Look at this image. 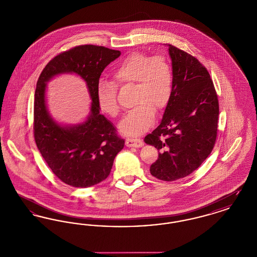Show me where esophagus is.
Returning a JSON list of instances; mask_svg holds the SVG:
<instances>
[{
    "label": "esophagus",
    "mask_w": 257,
    "mask_h": 257,
    "mask_svg": "<svg viewBox=\"0 0 257 257\" xmlns=\"http://www.w3.org/2000/svg\"><path fill=\"white\" fill-rule=\"evenodd\" d=\"M125 144H126V147H142L144 146L143 141L137 138H128Z\"/></svg>",
    "instance_id": "esophagus-1"
}]
</instances>
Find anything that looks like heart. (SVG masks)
<instances>
[{
	"mask_svg": "<svg viewBox=\"0 0 257 257\" xmlns=\"http://www.w3.org/2000/svg\"><path fill=\"white\" fill-rule=\"evenodd\" d=\"M116 85L136 84L134 109L129 110L119 123L124 135L137 136L147 131L155 121L156 110H164L172 95V70L161 56L151 58L145 53H132L120 61L112 72ZM116 86L101 80L96 88L98 107L110 117L120 112Z\"/></svg>",
	"mask_w": 257,
	"mask_h": 257,
	"instance_id": "1",
	"label": "heart"
}]
</instances>
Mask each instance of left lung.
Returning a JSON list of instances; mask_svg holds the SVG:
<instances>
[{
  "instance_id": "left-lung-1",
  "label": "left lung",
  "mask_w": 257,
  "mask_h": 257,
  "mask_svg": "<svg viewBox=\"0 0 257 257\" xmlns=\"http://www.w3.org/2000/svg\"><path fill=\"white\" fill-rule=\"evenodd\" d=\"M172 95L159 126L145 143L159 151L150 173L163 181L191 174L210 155L217 138L219 101L207 69L171 44Z\"/></svg>"
}]
</instances>
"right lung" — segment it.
<instances>
[{
  "label": "right lung",
  "mask_w": 257,
  "mask_h": 257,
  "mask_svg": "<svg viewBox=\"0 0 257 257\" xmlns=\"http://www.w3.org/2000/svg\"><path fill=\"white\" fill-rule=\"evenodd\" d=\"M120 54L102 46H77L50 61L38 78L34 108L36 144L55 175L72 187L87 188L105 180L116 154L124 147V140L101 114L96 100L101 73ZM61 73H75L86 82L92 103L83 123L61 124L49 114L47 83Z\"/></svg>",
  "instance_id": "obj_1"
}]
</instances>
